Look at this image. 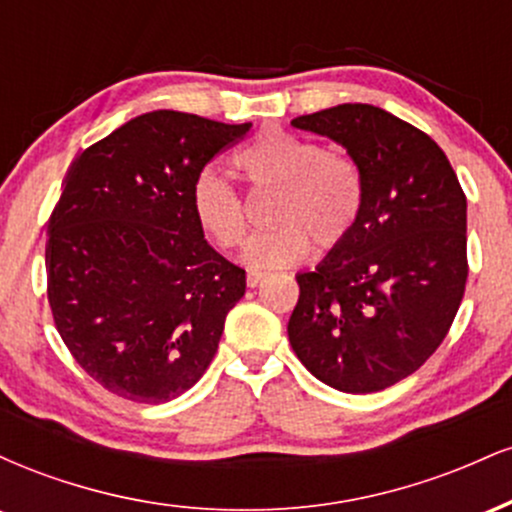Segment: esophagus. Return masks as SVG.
Returning <instances> with one entry per match:
<instances>
[{
	"mask_svg": "<svg viewBox=\"0 0 512 512\" xmlns=\"http://www.w3.org/2000/svg\"><path fill=\"white\" fill-rule=\"evenodd\" d=\"M264 276H267V274L260 272V269H250V272H248V286H250V289L260 286L264 281Z\"/></svg>",
	"mask_w": 512,
	"mask_h": 512,
	"instance_id": "34e87169",
	"label": "esophagus"
}]
</instances>
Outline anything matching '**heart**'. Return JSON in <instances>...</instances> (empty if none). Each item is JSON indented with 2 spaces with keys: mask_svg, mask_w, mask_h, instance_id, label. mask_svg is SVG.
Listing matches in <instances>:
<instances>
[{
  "mask_svg": "<svg viewBox=\"0 0 512 512\" xmlns=\"http://www.w3.org/2000/svg\"><path fill=\"white\" fill-rule=\"evenodd\" d=\"M233 166L252 192L274 190L267 209L272 226L243 248V262L252 269L291 267L310 255V243L320 252L339 248L361 219L366 202L361 166L313 139L264 129L238 151ZM190 209L216 248L231 250L243 240L248 228L243 197L211 170L192 182Z\"/></svg>",
  "mask_w": 512,
  "mask_h": 512,
  "instance_id": "b5f03b06",
  "label": "heart"
}]
</instances>
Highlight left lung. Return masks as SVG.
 I'll use <instances>...</instances> for the list:
<instances>
[{
    "mask_svg": "<svg viewBox=\"0 0 512 512\" xmlns=\"http://www.w3.org/2000/svg\"><path fill=\"white\" fill-rule=\"evenodd\" d=\"M346 146L366 180L351 236L301 286L289 342L334 390L380 392L419 370L448 337L467 284V197L443 149L366 103L291 120Z\"/></svg>",
    "mask_w": 512,
    "mask_h": 512,
    "instance_id": "left-lung-1",
    "label": "left lung"
}]
</instances>
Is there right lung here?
I'll return each instance as SVG.
<instances>
[{
    "mask_svg": "<svg viewBox=\"0 0 512 512\" xmlns=\"http://www.w3.org/2000/svg\"><path fill=\"white\" fill-rule=\"evenodd\" d=\"M250 127L154 110L69 168L48 221V301L69 354L113 395L170 402L219 349L245 269L204 240L190 190Z\"/></svg>",
    "mask_w": 512,
    "mask_h": 512,
    "instance_id": "1",
    "label": "right lung"
}]
</instances>
